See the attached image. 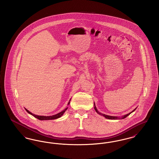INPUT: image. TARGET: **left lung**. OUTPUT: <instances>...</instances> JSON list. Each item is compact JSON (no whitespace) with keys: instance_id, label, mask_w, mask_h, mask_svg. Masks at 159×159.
<instances>
[{"instance_id":"8db88e82","label":"left lung","mask_w":159,"mask_h":159,"mask_svg":"<svg viewBox=\"0 0 159 159\" xmlns=\"http://www.w3.org/2000/svg\"><path fill=\"white\" fill-rule=\"evenodd\" d=\"M95 106V107H94V108H95V111H97V113L99 114H101V115H102L103 116H104L105 117H106V119H118L119 118L117 117H115V116H108V115H106V114H102L101 113H99L98 111L97 110V108H96V107ZM136 110V108L133 111H132L131 113H132V112H134L135 110ZM131 113H129L127 114H126V115H125L123 117H122V118L121 119H125V118H126V117H128L129 115Z\"/></svg>"}]
</instances>
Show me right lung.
Returning <instances> with one entry per match:
<instances>
[{"label":"right lung","instance_id":"add662e5","mask_svg":"<svg viewBox=\"0 0 159 159\" xmlns=\"http://www.w3.org/2000/svg\"><path fill=\"white\" fill-rule=\"evenodd\" d=\"M70 104V102H68V104ZM68 107H67L66 108H65L63 111H62L60 113H59L55 115H53V116H37V115H35V114H33L31 113V112H30L29 110H27V109H25V110L29 113V114H31L32 116H33L34 117H35L36 118L38 119L39 120H53V119H58L59 117H60L61 116H62V114H64V113L67 110Z\"/></svg>","mask_w":159,"mask_h":159}]
</instances>
